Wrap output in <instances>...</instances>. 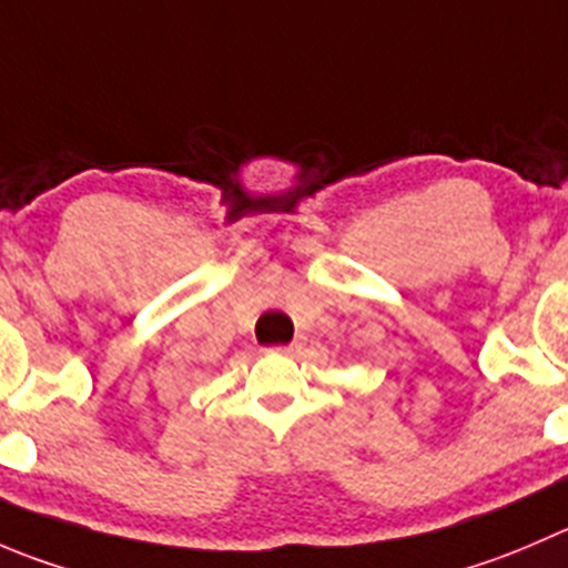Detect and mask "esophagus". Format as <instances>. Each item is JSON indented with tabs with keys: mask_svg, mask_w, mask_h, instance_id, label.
<instances>
[{
	"mask_svg": "<svg viewBox=\"0 0 568 568\" xmlns=\"http://www.w3.org/2000/svg\"><path fill=\"white\" fill-rule=\"evenodd\" d=\"M302 346H305V338H296L294 344H288V346H277V352H283V355H294V352H300Z\"/></svg>",
	"mask_w": 568,
	"mask_h": 568,
	"instance_id": "obj_1",
	"label": "esophagus"
}]
</instances>
